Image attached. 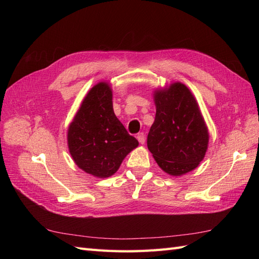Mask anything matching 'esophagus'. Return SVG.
Segmentation results:
<instances>
[{"instance_id": "obj_1", "label": "esophagus", "mask_w": 259, "mask_h": 259, "mask_svg": "<svg viewBox=\"0 0 259 259\" xmlns=\"http://www.w3.org/2000/svg\"><path fill=\"white\" fill-rule=\"evenodd\" d=\"M137 139H138V142H139L140 144L144 145L145 142H146V137H145L144 133H139V134H137Z\"/></svg>"}]
</instances>
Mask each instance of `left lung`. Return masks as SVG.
<instances>
[{
  "label": "left lung",
  "mask_w": 259,
  "mask_h": 259,
  "mask_svg": "<svg viewBox=\"0 0 259 259\" xmlns=\"http://www.w3.org/2000/svg\"><path fill=\"white\" fill-rule=\"evenodd\" d=\"M155 119L147 138L149 151L166 174L182 176L204 159L209 134L197 99L182 82L153 91Z\"/></svg>",
  "instance_id": "1"
}]
</instances>
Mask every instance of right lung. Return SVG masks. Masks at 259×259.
I'll return each instance as SVG.
<instances>
[{"label":"right lung","instance_id":"obj_1","mask_svg":"<svg viewBox=\"0 0 259 259\" xmlns=\"http://www.w3.org/2000/svg\"><path fill=\"white\" fill-rule=\"evenodd\" d=\"M67 143L76 165L97 178L112 176L138 147L114 114L110 83L98 82L86 94L69 124Z\"/></svg>","mask_w":259,"mask_h":259}]
</instances>
